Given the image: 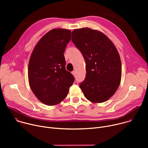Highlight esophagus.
<instances>
[{
  "label": "esophagus",
  "mask_w": 148,
  "mask_h": 148,
  "mask_svg": "<svg viewBox=\"0 0 148 148\" xmlns=\"http://www.w3.org/2000/svg\"><path fill=\"white\" fill-rule=\"evenodd\" d=\"M72 74H73V75L74 76V77H75L76 76V73H75V71H73L72 72Z\"/></svg>",
  "instance_id": "34e87169"
}]
</instances>
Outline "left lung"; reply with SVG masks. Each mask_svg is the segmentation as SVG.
<instances>
[{"mask_svg": "<svg viewBox=\"0 0 148 148\" xmlns=\"http://www.w3.org/2000/svg\"><path fill=\"white\" fill-rule=\"evenodd\" d=\"M72 41L86 63V76L79 87L85 97L95 103L108 100L117 90L121 79L119 54L109 38L90 28L75 29Z\"/></svg>", "mask_w": 148, "mask_h": 148, "instance_id": "obj_1", "label": "left lung"}]
</instances>
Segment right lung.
Listing matches in <instances>:
<instances>
[{
	"label": "right lung",
	"instance_id": "add662e5",
	"mask_svg": "<svg viewBox=\"0 0 148 148\" xmlns=\"http://www.w3.org/2000/svg\"><path fill=\"white\" fill-rule=\"evenodd\" d=\"M71 31L54 29L47 32L35 46L30 58L28 78L36 97L47 105L64 100L74 81L66 70L64 53L71 40Z\"/></svg>",
	"mask_w": 148,
	"mask_h": 148
}]
</instances>
